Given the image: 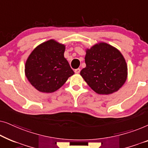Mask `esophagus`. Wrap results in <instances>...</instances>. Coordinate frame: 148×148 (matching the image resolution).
I'll list each match as a JSON object with an SVG mask.
<instances>
[{"mask_svg": "<svg viewBox=\"0 0 148 148\" xmlns=\"http://www.w3.org/2000/svg\"><path fill=\"white\" fill-rule=\"evenodd\" d=\"M80 69H75V73H77V74H78V73H79V72H80Z\"/></svg>", "mask_w": 148, "mask_h": 148, "instance_id": "1", "label": "esophagus"}]
</instances>
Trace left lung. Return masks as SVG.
I'll return each instance as SVG.
<instances>
[{
  "label": "left lung",
  "instance_id": "1",
  "mask_svg": "<svg viewBox=\"0 0 148 148\" xmlns=\"http://www.w3.org/2000/svg\"><path fill=\"white\" fill-rule=\"evenodd\" d=\"M86 50V66L80 75L88 86L98 94L117 92L126 82L128 73L121 52L105 42H99Z\"/></svg>",
  "mask_w": 148,
  "mask_h": 148
}]
</instances>
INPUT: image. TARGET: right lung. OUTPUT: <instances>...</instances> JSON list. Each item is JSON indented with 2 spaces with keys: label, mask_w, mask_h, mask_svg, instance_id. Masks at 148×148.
<instances>
[{
  "label": "right lung",
  "mask_w": 148,
  "mask_h": 148,
  "mask_svg": "<svg viewBox=\"0 0 148 148\" xmlns=\"http://www.w3.org/2000/svg\"><path fill=\"white\" fill-rule=\"evenodd\" d=\"M64 50L65 45L52 39L38 45L28 56L25 76L39 92H55L74 74L64 57Z\"/></svg>",
  "instance_id": "1"
}]
</instances>
